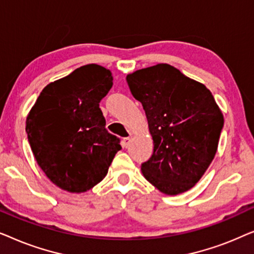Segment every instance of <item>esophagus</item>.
<instances>
[{
    "label": "esophagus",
    "instance_id": "1",
    "mask_svg": "<svg viewBox=\"0 0 254 254\" xmlns=\"http://www.w3.org/2000/svg\"><path fill=\"white\" fill-rule=\"evenodd\" d=\"M130 144V137H125L123 140V147L124 148H128Z\"/></svg>",
    "mask_w": 254,
    "mask_h": 254
}]
</instances>
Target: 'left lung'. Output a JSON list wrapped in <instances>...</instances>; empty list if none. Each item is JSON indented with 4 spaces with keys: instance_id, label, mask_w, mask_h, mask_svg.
Wrapping results in <instances>:
<instances>
[{
    "instance_id": "obj_1",
    "label": "left lung",
    "mask_w": 254,
    "mask_h": 254,
    "mask_svg": "<svg viewBox=\"0 0 254 254\" xmlns=\"http://www.w3.org/2000/svg\"><path fill=\"white\" fill-rule=\"evenodd\" d=\"M147 116L154 154L141 165L159 192L178 195L195 186L216 155L224 124L210 90L168 64L127 75Z\"/></svg>"
}]
</instances>
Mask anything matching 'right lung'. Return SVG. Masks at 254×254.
Masks as SVG:
<instances>
[{"mask_svg":"<svg viewBox=\"0 0 254 254\" xmlns=\"http://www.w3.org/2000/svg\"><path fill=\"white\" fill-rule=\"evenodd\" d=\"M112 81L110 69L82 65L45 86L27 114L25 129L37 164L61 190H91L121 149L99 109Z\"/></svg>","mask_w":254,"mask_h":254,"instance_id":"right-lung-1","label":"right lung"}]
</instances>
